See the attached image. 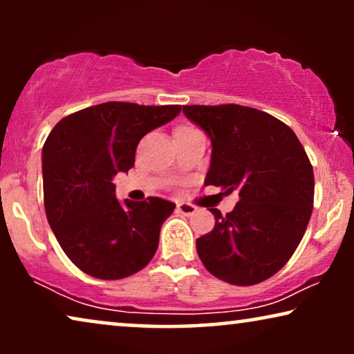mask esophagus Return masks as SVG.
Masks as SVG:
<instances>
[{
  "instance_id": "obj_1",
  "label": "esophagus",
  "mask_w": 354,
  "mask_h": 354,
  "mask_svg": "<svg viewBox=\"0 0 354 354\" xmlns=\"http://www.w3.org/2000/svg\"><path fill=\"white\" fill-rule=\"evenodd\" d=\"M177 211L183 216H193L196 212V206L190 205V203H180V205H177Z\"/></svg>"
}]
</instances>
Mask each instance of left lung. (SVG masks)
Listing matches in <instances>:
<instances>
[{
	"label": "left lung",
	"instance_id": "8db88e82",
	"mask_svg": "<svg viewBox=\"0 0 354 354\" xmlns=\"http://www.w3.org/2000/svg\"><path fill=\"white\" fill-rule=\"evenodd\" d=\"M211 138L205 185L239 192L234 211L211 207L216 224L196 240L214 277L256 285L279 272L298 248L314 203V172L292 129L264 111L240 104L183 106Z\"/></svg>",
	"mask_w": 354,
	"mask_h": 354
}]
</instances>
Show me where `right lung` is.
<instances>
[{
  "mask_svg": "<svg viewBox=\"0 0 354 354\" xmlns=\"http://www.w3.org/2000/svg\"><path fill=\"white\" fill-rule=\"evenodd\" d=\"M180 109L109 101L66 115L48 135L43 145L48 222L67 258L91 277H129L156 253L161 225L176 205L158 196L120 205L113 178L133 167L140 140Z\"/></svg>",
  "mask_w": 354,
  "mask_h": 354,
  "instance_id": "add662e5",
  "label": "right lung"
}]
</instances>
